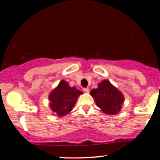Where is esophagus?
<instances>
[{
  "label": "esophagus",
  "instance_id": "esophagus-1",
  "mask_svg": "<svg viewBox=\"0 0 160 160\" xmlns=\"http://www.w3.org/2000/svg\"><path fill=\"white\" fill-rule=\"evenodd\" d=\"M83 90H84V92H86V93L89 92V88H84V89H83Z\"/></svg>",
  "mask_w": 160,
  "mask_h": 160
}]
</instances>
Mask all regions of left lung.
<instances>
[{"instance_id": "obj_1", "label": "left lung", "mask_w": 160, "mask_h": 160, "mask_svg": "<svg viewBox=\"0 0 160 160\" xmlns=\"http://www.w3.org/2000/svg\"><path fill=\"white\" fill-rule=\"evenodd\" d=\"M90 94L96 105L106 114L113 115L121 111L124 96L109 81H102L97 89H92Z\"/></svg>"}]
</instances>
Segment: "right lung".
I'll return each mask as SVG.
<instances>
[{
    "label": "right lung",
    "instance_id": "right-lung-1",
    "mask_svg": "<svg viewBox=\"0 0 160 160\" xmlns=\"http://www.w3.org/2000/svg\"><path fill=\"white\" fill-rule=\"evenodd\" d=\"M82 94L76 87H70L68 83L62 80L49 94L50 108L59 117L67 115L73 110L78 97Z\"/></svg>",
    "mask_w": 160,
    "mask_h": 160
}]
</instances>
